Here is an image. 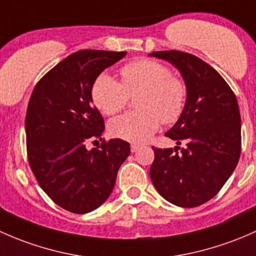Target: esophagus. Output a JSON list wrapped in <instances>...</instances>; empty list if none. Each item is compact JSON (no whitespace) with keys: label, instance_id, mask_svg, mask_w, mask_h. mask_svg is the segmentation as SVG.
I'll return each mask as SVG.
<instances>
[{"label":"esophagus","instance_id":"1","mask_svg":"<svg viewBox=\"0 0 256 256\" xmlns=\"http://www.w3.org/2000/svg\"><path fill=\"white\" fill-rule=\"evenodd\" d=\"M139 148H140V146H139V144H132V146H130V152H136V150L139 149Z\"/></svg>","mask_w":256,"mask_h":256}]
</instances>
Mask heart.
<instances>
[{
    "label": "heart",
    "instance_id": "heart-1",
    "mask_svg": "<svg viewBox=\"0 0 256 256\" xmlns=\"http://www.w3.org/2000/svg\"><path fill=\"white\" fill-rule=\"evenodd\" d=\"M120 82L107 74L94 78L91 98L102 113L110 116L128 104L129 97L136 98L139 110L127 112L113 118L108 130L116 138L132 143L146 142L162 124L178 122L185 110L187 85L172 75L164 62L139 59L128 62L120 71Z\"/></svg>",
    "mask_w": 256,
    "mask_h": 256
}]
</instances>
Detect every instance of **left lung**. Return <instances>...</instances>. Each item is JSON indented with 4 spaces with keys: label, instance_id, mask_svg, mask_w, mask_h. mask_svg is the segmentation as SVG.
I'll use <instances>...</instances> for the list:
<instances>
[{
    "label": "left lung",
    "instance_id": "obj_1",
    "mask_svg": "<svg viewBox=\"0 0 256 256\" xmlns=\"http://www.w3.org/2000/svg\"><path fill=\"white\" fill-rule=\"evenodd\" d=\"M180 70L187 85L185 110L165 136L185 148H154L150 178L160 194L176 206L204 204L220 192L242 152L238 101L210 65L178 50L152 52Z\"/></svg>",
    "mask_w": 256,
    "mask_h": 256
}]
</instances>
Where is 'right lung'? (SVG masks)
<instances>
[{
	"instance_id": "right-lung-1",
	"label": "right lung",
	"mask_w": 256,
	"mask_h": 256,
	"mask_svg": "<svg viewBox=\"0 0 256 256\" xmlns=\"http://www.w3.org/2000/svg\"><path fill=\"white\" fill-rule=\"evenodd\" d=\"M126 54L78 50L48 71L32 92L26 114L30 166L43 191L69 212L84 214L101 206L130 154L127 142L101 138L104 120L91 98L94 78ZM97 140L101 146L86 149Z\"/></svg>"
}]
</instances>
